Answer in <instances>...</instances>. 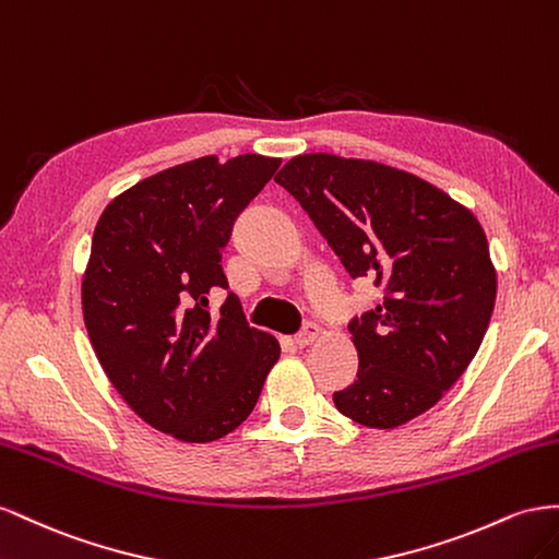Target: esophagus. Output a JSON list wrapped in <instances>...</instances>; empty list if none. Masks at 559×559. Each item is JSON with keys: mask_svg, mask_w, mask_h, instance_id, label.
Wrapping results in <instances>:
<instances>
[{"mask_svg": "<svg viewBox=\"0 0 559 559\" xmlns=\"http://www.w3.org/2000/svg\"><path fill=\"white\" fill-rule=\"evenodd\" d=\"M318 325H313V323H309L305 330H301L299 334H295V340H293V344L297 346V348H307L309 344H313L316 342V337H318Z\"/></svg>", "mask_w": 559, "mask_h": 559, "instance_id": "34e87169", "label": "esophagus"}]
</instances>
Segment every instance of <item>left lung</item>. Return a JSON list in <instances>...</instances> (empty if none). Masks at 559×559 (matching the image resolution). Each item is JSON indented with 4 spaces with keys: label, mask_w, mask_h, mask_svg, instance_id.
Instances as JSON below:
<instances>
[{
    "label": "left lung",
    "mask_w": 559,
    "mask_h": 559,
    "mask_svg": "<svg viewBox=\"0 0 559 559\" xmlns=\"http://www.w3.org/2000/svg\"><path fill=\"white\" fill-rule=\"evenodd\" d=\"M274 180L348 276L384 293L348 323L358 374L334 407L368 428L419 417L466 372L489 325L497 271L480 222L417 175L365 158L299 154Z\"/></svg>",
    "instance_id": "obj_1"
}]
</instances>
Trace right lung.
<instances>
[{"mask_svg":"<svg viewBox=\"0 0 559 559\" xmlns=\"http://www.w3.org/2000/svg\"><path fill=\"white\" fill-rule=\"evenodd\" d=\"M281 158L241 154L166 168L109 201L93 231L82 309L111 386L142 421L182 442L241 426L281 346L227 290L222 248Z\"/></svg>","mask_w":559,"mask_h":559,"instance_id":"obj_1","label":"right lung"}]
</instances>
